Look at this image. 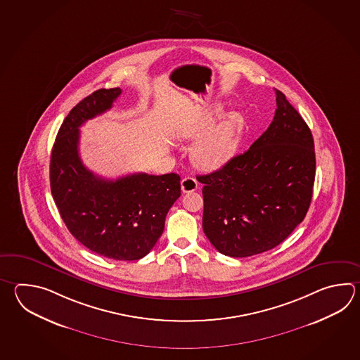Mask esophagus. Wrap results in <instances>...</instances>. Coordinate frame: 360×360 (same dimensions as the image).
Returning <instances> with one entry per match:
<instances>
[{
    "mask_svg": "<svg viewBox=\"0 0 360 360\" xmlns=\"http://www.w3.org/2000/svg\"><path fill=\"white\" fill-rule=\"evenodd\" d=\"M198 181L195 179V178H192V176H186L182 179V182H181V187H182V191L186 193V192H192L195 191V190H198Z\"/></svg>",
    "mask_w": 360,
    "mask_h": 360,
    "instance_id": "1",
    "label": "esophagus"
}]
</instances>
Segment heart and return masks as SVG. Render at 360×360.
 I'll return each mask as SVG.
<instances>
[{"label":"heart","instance_id":"obj_1","mask_svg":"<svg viewBox=\"0 0 360 360\" xmlns=\"http://www.w3.org/2000/svg\"><path fill=\"white\" fill-rule=\"evenodd\" d=\"M221 110L219 103L207 105L184 115L176 125V134L179 139H198L192 147V160L198 168L219 169L237 150L243 129V117L237 111H231L213 124Z\"/></svg>","mask_w":360,"mask_h":360}]
</instances>
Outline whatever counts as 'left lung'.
Masks as SVG:
<instances>
[{
	"label": "left lung",
	"mask_w": 360,
	"mask_h": 360,
	"mask_svg": "<svg viewBox=\"0 0 360 360\" xmlns=\"http://www.w3.org/2000/svg\"><path fill=\"white\" fill-rule=\"evenodd\" d=\"M276 103L273 122L248 151L196 176L204 184V233L227 257L278 246L308 213L316 178L313 136L278 89Z\"/></svg>",
	"instance_id": "8db88e82"
}]
</instances>
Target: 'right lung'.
Here are the masks:
<instances>
[{"label": "right lung", "instance_id": "1", "mask_svg": "<svg viewBox=\"0 0 360 360\" xmlns=\"http://www.w3.org/2000/svg\"><path fill=\"white\" fill-rule=\"evenodd\" d=\"M120 94L97 89L68 114L52 147L50 184L61 219L83 246L114 260H139L162 236L169 209L181 196V176L134 173L112 181L83 165L79 127L111 109Z\"/></svg>", "mask_w": 360, "mask_h": 360}]
</instances>
